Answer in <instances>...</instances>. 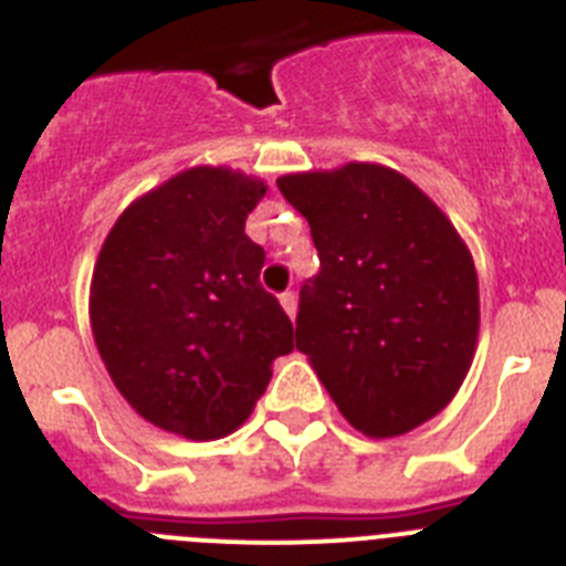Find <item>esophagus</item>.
<instances>
[{
	"instance_id": "esophagus-1",
	"label": "esophagus",
	"mask_w": 566,
	"mask_h": 566,
	"mask_svg": "<svg viewBox=\"0 0 566 566\" xmlns=\"http://www.w3.org/2000/svg\"><path fill=\"white\" fill-rule=\"evenodd\" d=\"M280 306H283V312L294 319V314H297V297H294V292L280 294Z\"/></svg>"
}]
</instances>
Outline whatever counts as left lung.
<instances>
[{
    "mask_svg": "<svg viewBox=\"0 0 566 566\" xmlns=\"http://www.w3.org/2000/svg\"><path fill=\"white\" fill-rule=\"evenodd\" d=\"M277 189L312 227L297 352L348 424L391 439L457 397L476 354L479 280L448 214L402 172L352 161Z\"/></svg>",
    "mask_w": 566,
    "mask_h": 566,
    "instance_id": "obj_1",
    "label": "left lung"
}]
</instances>
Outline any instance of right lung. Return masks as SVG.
<instances>
[{
	"mask_svg": "<svg viewBox=\"0 0 566 566\" xmlns=\"http://www.w3.org/2000/svg\"><path fill=\"white\" fill-rule=\"evenodd\" d=\"M266 184L192 167L135 198L90 283V326L109 379L161 431L207 442L238 431L294 348L292 319L260 286L266 252L247 218Z\"/></svg>",
	"mask_w": 566,
	"mask_h": 566,
	"instance_id": "add662e5",
	"label": "right lung"
}]
</instances>
